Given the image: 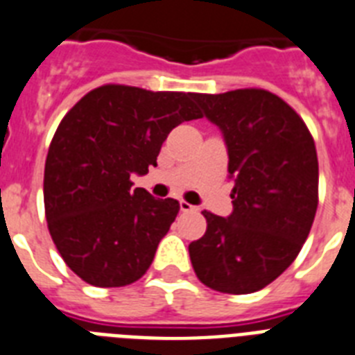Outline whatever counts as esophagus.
Returning <instances> with one entry per match:
<instances>
[{
  "label": "esophagus",
  "instance_id": "1",
  "mask_svg": "<svg viewBox=\"0 0 355 355\" xmlns=\"http://www.w3.org/2000/svg\"><path fill=\"white\" fill-rule=\"evenodd\" d=\"M180 209H181V212H194L196 207H194V205L187 203V201H183V199H181V201H180Z\"/></svg>",
  "mask_w": 355,
  "mask_h": 355
}]
</instances>
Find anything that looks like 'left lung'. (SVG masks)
I'll use <instances>...</instances> for the list:
<instances>
[{
    "mask_svg": "<svg viewBox=\"0 0 355 355\" xmlns=\"http://www.w3.org/2000/svg\"><path fill=\"white\" fill-rule=\"evenodd\" d=\"M223 132L234 210H205L207 232L189 245L196 276L223 294L265 288L292 265L318 210L319 166L303 119L263 89L194 94Z\"/></svg>",
    "mask_w": 355,
    "mask_h": 355,
    "instance_id": "8db88e82",
    "label": "left lung"
}]
</instances>
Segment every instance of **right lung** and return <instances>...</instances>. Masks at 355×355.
<instances>
[{
  "label": "right lung",
  "mask_w": 355,
  "mask_h": 355,
  "mask_svg": "<svg viewBox=\"0 0 355 355\" xmlns=\"http://www.w3.org/2000/svg\"><path fill=\"white\" fill-rule=\"evenodd\" d=\"M198 118L192 92L103 85L61 119L45 161V216L63 261L85 283L127 286L148 270L180 203L132 189L130 175L156 166L172 128Z\"/></svg>",
  "instance_id": "add662e5"
}]
</instances>
